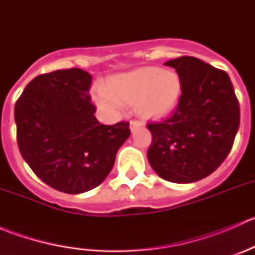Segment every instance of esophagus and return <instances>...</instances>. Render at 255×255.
<instances>
[{"mask_svg":"<svg viewBox=\"0 0 255 255\" xmlns=\"http://www.w3.org/2000/svg\"><path fill=\"white\" fill-rule=\"evenodd\" d=\"M144 125V123L142 122V121H137V120H133V121H130V123H129V128H130V130H134V129H137L138 127H142V126Z\"/></svg>","mask_w":255,"mask_h":255,"instance_id":"34e87169","label":"esophagus"}]
</instances>
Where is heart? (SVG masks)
I'll use <instances>...</instances> for the list:
<instances>
[{"instance_id":"obj_1","label":"heart","mask_w":255,"mask_h":255,"mask_svg":"<svg viewBox=\"0 0 255 255\" xmlns=\"http://www.w3.org/2000/svg\"><path fill=\"white\" fill-rule=\"evenodd\" d=\"M180 94L181 81L176 73L142 68L110 80L105 90L95 94V101L110 115L122 111L123 104H137L140 115L155 117L171 111Z\"/></svg>"}]
</instances>
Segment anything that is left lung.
Returning a JSON list of instances; mask_svg holds the SVG:
<instances>
[{
  "instance_id": "1",
  "label": "left lung",
  "mask_w": 255,
  "mask_h": 255,
  "mask_svg": "<svg viewBox=\"0 0 255 255\" xmlns=\"http://www.w3.org/2000/svg\"><path fill=\"white\" fill-rule=\"evenodd\" d=\"M181 81L177 107L146 125L148 160L161 179L187 184L212 174L227 158L239 128V104L230 76L201 59L181 56L165 63Z\"/></svg>"
}]
</instances>
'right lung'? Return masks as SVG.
<instances>
[{"mask_svg": "<svg viewBox=\"0 0 255 255\" xmlns=\"http://www.w3.org/2000/svg\"><path fill=\"white\" fill-rule=\"evenodd\" d=\"M91 82L89 73L76 68L42 74L14 106L23 159L42 181L66 194L99 186L130 134L129 122L105 126L97 121Z\"/></svg>", "mask_w": 255, "mask_h": 255, "instance_id": "right-lung-1", "label": "right lung"}]
</instances>
